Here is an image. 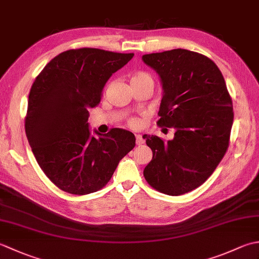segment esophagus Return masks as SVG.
<instances>
[{"instance_id": "34e87169", "label": "esophagus", "mask_w": 259, "mask_h": 259, "mask_svg": "<svg viewBox=\"0 0 259 259\" xmlns=\"http://www.w3.org/2000/svg\"><path fill=\"white\" fill-rule=\"evenodd\" d=\"M136 142H137V145L140 146V145L144 144V142H145V139L142 138V136H141V135H136Z\"/></svg>"}]
</instances>
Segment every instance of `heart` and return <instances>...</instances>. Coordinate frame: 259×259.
<instances>
[{"label":"heart","instance_id":"heart-1","mask_svg":"<svg viewBox=\"0 0 259 259\" xmlns=\"http://www.w3.org/2000/svg\"><path fill=\"white\" fill-rule=\"evenodd\" d=\"M152 81V78L150 74H148L146 72H142V71H138V72L134 73V75L131 76V82H140V81ZM137 120L136 119H130L129 120V124L130 125H137Z\"/></svg>","mask_w":259,"mask_h":259}]
</instances>
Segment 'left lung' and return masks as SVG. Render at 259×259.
<instances>
[{"label": "left lung", "instance_id": "obj_1", "mask_svg": "<svg viewBox=\"0 0 259 259\" xmlns=\"http://www.w3.org/2000/svg\"><path fill=\"white\" fill-rule=\"evenodd\" d=\"M142 60L161 78L157 124L176 130L168 141L142 137L152 150L145 179L164 195H184L210 177L228 149L232 97L221 70L203 54L175 49L145 54Z\"/></svg>", "mask_w": 259, "mask_h": 259}]
</instances>
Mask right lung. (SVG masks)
<instances>
[{
  "label": "right lung",
  "instance_id": "1",
  "mask_svg": "<svg viewBox=\"0 0 259 259\" xmlns=\"http://www.w3.org/2000/svg\"><path fill=\"white\" fill-rule=\"evenodd\" d=\"M134 53L81 48L53 58L31 87L25 134L47 177L71 195L102 189L119 161L136 146L130 131L112 128L99 138L89 131V110L101 101L110 76Z\"/></svg>",
  "mask_w": 259,
  "mask_h": 259
}]
</instances>
